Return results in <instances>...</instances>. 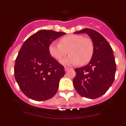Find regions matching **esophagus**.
Returning a JSON list of instances; mask_svg holds the SVG:
<instances>
[{
	"label": "esophagus",
	"instance_id": "34e87169",
	"mask_svg": "<svg viewBox=\"0 0 126 126\" xmlns=\"http://www.w3.org/2000/svg\"><path fill=\"white\" fill-rule=\"evenodd\" d=\"M69 69H70V68H69V67H67V66H65V67H64V70H65V71H68V70H69Z\"/></svg>",
	"mask_w": 126,
	"mask_h": 126
}]
</instances>
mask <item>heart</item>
Listing matches in <instances>:
<instances>
[{
	"label": "heart",
	"instance_id": "obj_1",
	"mask_svg": "<svg viewBox=\"0 0 126 126\" xmlns=\"http://www.w3.org/2000/svg\"><path fill=\"white\" fill-rule=\"evenodd\" d=\"M50 54L60 60L69 52L68 57L61 60L63 64L84 65L89 63L94 54V44L90 38L82 35L72 34L61 38L59 43H52L49 45Z\"/></svg>",
	"mask_w": 126,
	"mask_h": 126
}]
</instances>
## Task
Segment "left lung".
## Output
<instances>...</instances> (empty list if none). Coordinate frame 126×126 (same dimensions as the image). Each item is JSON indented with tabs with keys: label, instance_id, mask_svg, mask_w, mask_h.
Here are the masks:
<instances>
[{
	"label": "left lung",
	"instance_id": "8db88e82",
	"mask_svg": "<svg viewBox=\"0 0 126 126\" xmlns=\"http://www.w3.org/2000/svg\"><path fill=\"white\" fill-rule=\"evenodd\" d=\"M87 33L94 44V54L90 63L76 68L73 84L81 96L96 99L102 96L115 79L116 63L112 48L104 37L93 29H86L74 33Z\"/></svg>",
	"mask_w": 126,
	"mask_h": 126
}]
</instances>
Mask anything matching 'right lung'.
<instances>
[{"label":"right lung","instance_id":"1","mask_svg":"<svg viewBox=\"0 0 126 126\" xmlns=\"http://www.w3.org/2000/svg\"><path fill=\"white\" fill-rule=\"evenodd\" d=\"M64 34L41 30L22 44L15 61L14 74L20 89L29 98L46 101L57 93L64 69L50 55L49 47L52 42Z\"/></svg>","mask_w":126,"mask_h":126}]
</instances>
